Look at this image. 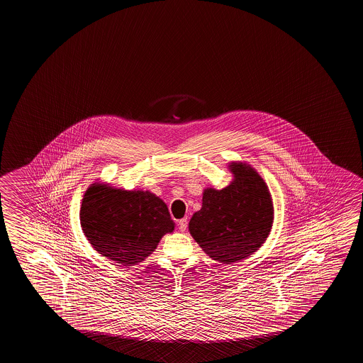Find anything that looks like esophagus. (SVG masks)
<instances>
[{
    "label": "esophagus",
    "mask_w": 363,
    "mask_h": 363,
    "mask_svg": "<svg viewBox=\"0 0 363 363\" xmlns=\"http://www.w3.org/2000/svg\"><path fill=\"white\" fill-rule=\"evenodd\" d=\"M179 228L181 232H184L187 229V218H184L179 221Z\"/></svg>",
    "instance_id": "1"
}]
</instances>
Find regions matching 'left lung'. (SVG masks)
Masks as SVG:
<instances>
[{
    "instance_id": "1",
    "label": "left lung",
    "mask_w": 363,
    "mask_h": 363,
    "mask_svg": "<svg viewBox=\"0 0 363 363\" xmlns=\"http://www.w3.org/2000/svg\"><path fill=\"white\" fill-rule=\"evenodd\" d=\"M232 182L221 190L206 187L202 206L192 215L189 230L210 258L232 264L252 256L268 238L274 224V202L259 173L245 162H230Z\"/></svg>"
}]
</instances>
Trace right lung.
Instances as JSON below:
<instances>
[{
  "label": "right lung",
  "mask_w": 363,
  "mask_h": 363,
  "mask_svg": "<svg viewBox=\"0 0 363 363\" xmlns=\"http://www.w3.org/2000/svg\"><path fill=\"white\" fill-rule=\"evenodd\" d=\"M79 220L92 248L121 266L144 261L174 230L166 203L155 194L102 182L84 192Z\"/></svg>",
  "instance_id": "add662e5"
}]
</instances>
